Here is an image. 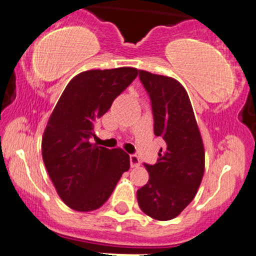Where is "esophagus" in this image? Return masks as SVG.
Segmentation results:
<instances>
[{
	"instance_id": "1",
	"label": "esophagus",
	"mask_w": 256,
	"mask_h": 256,
	"mask_svg": "<svg viewBox=\"0 0 256 256\" xmlns=\"http://www.w3.org/2000/svg\"><path fill=\"white\" fill-rule=\"evenodd\" d=\"M130 164H131V167H138L141 164V161H140V158H138V156H136V154H131L130 156Z\"/></svg>"
}]
</instances>
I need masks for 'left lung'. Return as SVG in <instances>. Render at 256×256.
I'll list each match as a JSON object with an SVG mask.
<instances>
[{
  "label": "left lung",
  "mask_w": 256,
  "mask_h": 256,
  "mask_svg": "<svg viewBox=\"0 0 256 256\" xmlns=\"http://www.w3.org/2000/svg\"><path fill=\"white\" fill-rule=\"evenodd\" d=\"M148 92L154 135L164 138L148 182L138 190L141 210L157 220L176 218L197 194L204 174V146L183 85L171 76L138 70Z\"/></svg>",
  "instance_id": "left-lung-1"
}]
</instances>
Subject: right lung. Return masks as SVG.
I'll return each instance as SVG.
<instances>
[{
    "label": "right lung",
    "instance_id": "add662e5",
    "mask_svg": "<svg viewBox=\"0 0 256 256\" xmlns=\"http://www.w3.org/2000/svg\"><path fill=\"white\" fill-rule=\"evenodd\" d=\"M138 76V69H92L68 82L50 114L42 138L46 168L60 200L69 208L90 212L112 196L130 156L89 142L94 125Z\"/></svg>",
    "mask_w": 256,
    "mask_h": 256
}]
</instances>
